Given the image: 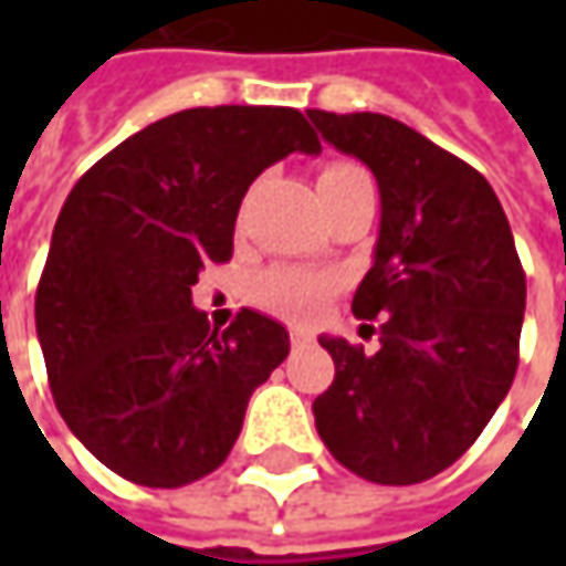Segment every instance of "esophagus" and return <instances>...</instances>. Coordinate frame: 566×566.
<instances>
[{
	"instance_id": "1",
	"label": "esophagus",
	"mask_w": 566,
	"mask_h": 566,
	"mask_svg": "<svg viewBox=\"0 0 566 566\" xmlns=\"http://www.w3.org/2000/svg\"><path fill=\"white\" fill-rule=\"evenodd\" d=\"M290 343H293V349H302V346H308V343H312V334H308V331H302V327H295V331H290Z\"/></svg>"
}]
</instances>
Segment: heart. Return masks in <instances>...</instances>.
<instances>
[{
	"label": "heart",
	"instance_id": "heart-1",
	"mask_svg": "<svg viewBox=\"0 0 566 566\" xmlns=\"http://www.w3.org/2000/svg\"><path fill=\"white\" fill-rule=\"evenodd\" d=\"M359 172H365L359 164L337 160V164H327L321 169V179H346V176H359ZM334 286L337 283L324 273L302 271V268H271L251 280V298L273 315L308 321L334 295Z\"/></svg>",
	"mask_w": 566,
	"mask_h": 566
}]
</instances>
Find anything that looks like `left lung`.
I'll return each mask as SVG.
<instances>
[{
	"label": "left lung",
	"mask_w": 566,
	"mask_h": 566,
	"mask_svg": "<svg viewBox=\"0 0 566 566\" xmlns=\"http://www.w3.org/2000/svg\"><path fill=\"white\" fill-rule=\"evenodd\" d=\"M324 142L378 179L375 264L353 315L380 349L321 337L334 384L315 400L321 441L378 485H416L457 463L511 390L526 273L489 179L378 113L308 109Z\"/></svg>",
	"instance_id": "left-lung-1"
}]
</instances>
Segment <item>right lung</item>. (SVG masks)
Returning a JSON list of instances; mask_svg holds the SVG:
<instances>
[{
    "instance_id": "1",
    "label": "right lung",
    "mask_w": 566,
    "mask_h": 566,
    "mask_svg": "<svg viewBox=\"0 0 566 566\" xmlns=\"http://www.w3.org/2000/svg\"><path fill=\"white\" fill-rule=\"evenodd\" d=\"M293 150L317 154L290 106H198L147 125L69 191L36 286L55 409L116 475L182 489L220 467L290 334L242 308L227 331L191 305L232 258L249 186Z\"/></svg>"
}]
</instances>
